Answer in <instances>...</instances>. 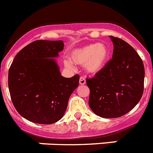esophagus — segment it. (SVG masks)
<instances>
[{"label": "esophagus", "instance_id": "1", "mask_svg": "<svg viewBox=\"0 0 153 153\" xmlns=\"http://www.w3.org/2000/svg\"><path fill=\"white\" fill-rule=\"evenodd\" d=\"M86 83L85 78L84 77H81L80 79H79V84L80 85H85Z\"/></svg>", "mask_w": 153, "mask_h": 153}]
</instances>
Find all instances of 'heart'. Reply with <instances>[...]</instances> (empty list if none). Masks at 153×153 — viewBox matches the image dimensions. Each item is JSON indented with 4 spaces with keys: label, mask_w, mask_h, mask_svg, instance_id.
Segmentation results:
<instances>
[{
    "label": "heart",
    "mask_w": 153,
    "mask_h": 153,
    "mask_svg": "<svg viewBox=\"0 0 153 153\" xmlns=\"http://www.w3.org/2000/svg\"><path fill=\"white\" fill-rule=\"evenodd\" d=\"M110 56V48L105 43L89 44L83 47L73 50L71 58L74 63L83 65L86 71L90 74L100 72L108 63ZM65 65L72 68L73 64L71 61H64Z\"/></svg>",
    "instance_id": "obj_1"
}]
</instances>
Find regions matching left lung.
Instances as JSON below:
<instances>
[{
	"mask_svg": "<svg viewBox=\"0 0 153 153\" xmlns=\"http://www.w3.org/2000/svg\"><path fill=\"white\" fill-rule=\"evenodd\" d=\"M112 58L94 78H87L89 107L102 118H119L138 104L143 93L145 68L135 49L123 40L110 36Z\"/></svg>",
	"mask_w": 153,
	"mask_h": 153,
	"instance_id": "8db88e82",
	"label": "left lung"
}]
</instances>
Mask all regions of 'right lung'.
<instances>
[{
  "label": "right lung",
  "instance_id": "right-lung-1",
  "mask_svg": "<svg viewBox=\"0 0 153 153\" xmlns=\"http://www.w3.org/2000/svg\"><path fill=\"white\" fill-rule=\"evenodd\" d=\"M63 41L38 40L22 48L8 72V88L14 108L27 120L52 124L65 112L79 75L65 78L55 58L64 48Z\"/></svg>",
  "mask_w": 153,
  "mask_h": 153
}]
</instances>
